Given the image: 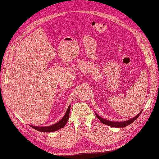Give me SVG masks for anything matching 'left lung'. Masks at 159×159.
<instances>
[{
  "label": "left lung",
  "mask_w": 159,
  "mask_h": 159,
  "mask_svg": "<svg viewBox=\"0 0 159 159\" xmlns=\"http://www.w3.org/2000/svg\"><path fill=\"white\" fill-rule=\"evenodd\" d=\"M141 112H142V111L138 115H137L136 116H135L132 118H131L129 120H126V121H124V122L110 121V120H106V119H104V118H101V116H98V115L96 113H95V115H96V116L97 117V118L102 123H103L104 124L109 125V126H111V127H114V128H123V127L127 126V125L133 123L135 121V120L139 116V115L141 113Z\"/></svg>",
  "instance_id": "obj_1"
}]
</instances>
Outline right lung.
<instances>
[{
  "label": "right lung",
  "mask_w": 159,
  "mask_h": 159,
  "mask_svg": "<svg viewBox=\"0 0 159 159\" xmlns=\"http://www.w3.org/2000/svg\"><path fill=\"white\" fill-rule=\"evenodd\" d=\"M70 107H71V105H70V106L68 107V108L67 109V111L65 113L64 117L57 124H54L51 125H48V126H44V127H38V126H34V125H31V127L37 131H39V132H54V131H57L59 129L63 128L64 125L66 124L68 120Z\"/></svg>",
  "instance_id": "obj_1"
}]
</instances>
